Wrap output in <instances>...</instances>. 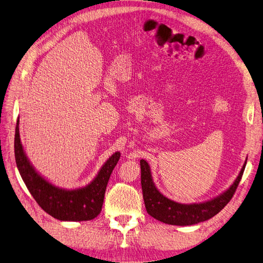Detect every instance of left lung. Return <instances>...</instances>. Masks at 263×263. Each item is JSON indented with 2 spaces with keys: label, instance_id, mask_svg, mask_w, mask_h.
Returning a JSON list of instances; mask_svg holds the SVG:
<instances>
[{
  "label": "left lung",
  "instance_id": "1",
  "mask_svg": "<svg viewBox=\"0 0 263 263\" xmlns=\"http://www.w3.org/2000/svg\"><path fill=\"white\" fill-rule=\"evenodd\" d=\"M246 164H247V158H246L234 182L217 197L208 201L185 204V203H179L168 199L157 189L153 181L148 163L146 160L141 159V184L147 213L156 218L157 221L168 225L189 226L208 221L223 210L233 198L242 177Z\"/></svg>",
  "mask_w": 263,
  "mask_h": 263
}]
</instances>
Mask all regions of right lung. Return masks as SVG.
Listing matches in <instances>:
<instances>
[{"label": "right lung", "mask_w": 263, "mask_h": 263, "mask_svg": "<svg viewBox=\"0 0 263 263\" xmlns=\"http://www.w3.org/2000/svg\"><path fill=\"white\" fill-rule=\"evenodd\" d=\"M15 160L22 179L40 208L52 217L64 222L90 221L103 208L108 180L120 158L116 152L101 166L96 177L81 188L65 189L50 182L32 166L25 153L20 135V117L15 128Z\"/></svg>", "instance_id": "1"}]
</instances>
